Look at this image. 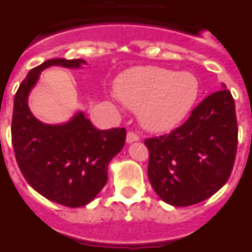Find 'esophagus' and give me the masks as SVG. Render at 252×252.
<instances>
[{
  "mask_svg": "<svg viewBox=\"0 0 252 252\" xmlns=\"http://www.w3.org/2000/svg\"><path fill=\"white\" fill-rule=\"evenodd\" d=\"M138 136L137 134H134V133L129 132L128 134H126V143L129 145V143H133V142H137L138 141Z\"/></svg>",
  "mask_w": 252,
  "mask_h": 252,
  "instance_id": "1",
  "label": "esophagus"
}]
</instances>
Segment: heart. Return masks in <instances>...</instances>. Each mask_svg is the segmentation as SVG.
Here are the masks:
<instances>
[{"label": "heart", "instance_id": "b5f03b06", "mask_svg": "<svg viewBox=\"0 0 252 252\" xmlns=\"http://www.w3.org/2000/svg\"><path fill=\"white\" fill-rule=\"evenodd\" d=\"M115 92L128 109L137 111L143 129L165 133L177 128L191 113L200 84L193 74L186 71L134 67L119 75Z\"/></svg>", "mask_w": 252, "mask_h": 252}]
</instances>
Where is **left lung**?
Masks as SVG:
<instances>
[{"mask_svg":"<svg viewBox=\"0 0 252 252\" xmlns=\"http://www.w3.org/2000/svg\"><path fill=\"white\" fill-rule=\"evenodd\" d=\"M233 97L225 86L194 107L169 136L146 139L149 179L162 201L189 206L211 197L229 178L237 151Z\"/></svg>","mask_w":252,"mask_h":252,"instance_id":"8db88e82","label":"left lung"}]
</instances>
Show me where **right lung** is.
Listing matches in <instances>:
<instances>
[{
	"label": "right lung",
	"instance_id": "obj_1",
	"mask_svg": "<svg viewBox=\"0 0 252 252\" xmlns=\"http://www.w3.org/2000/svg\"><path fill=\"white\" fill-rule=\"evenodd\" d=\"M86 60L51 59L32 69L14 100L11 136L15 156L31 187L56 204H90L107 182V166L126 143V129H96L82 110L70 119L47 124L29 107L39 75L51 66L83 69Z\"/></svg>",
	"mask_w": 252,
	"mask_h": 252
}]
</instances>
